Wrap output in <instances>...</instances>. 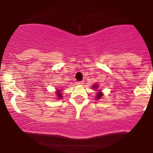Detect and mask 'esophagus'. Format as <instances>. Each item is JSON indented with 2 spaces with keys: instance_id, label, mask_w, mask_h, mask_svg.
<instances>
[{
  "instance_id": "34e87169",
  "label": "esophagus",
  "mask_w": 153,
  "mask_h": 153,
  "mask_svg": "<svg viewBox=\"0 0 153 153\" xmlns=\"http://www.w3.org/2000/svg\"><path fill=\"white\" fill-rule=\"evenodd\" d=\"M77 83H78V85H83V81H78Z\"/></svg>"
}]
</instances>
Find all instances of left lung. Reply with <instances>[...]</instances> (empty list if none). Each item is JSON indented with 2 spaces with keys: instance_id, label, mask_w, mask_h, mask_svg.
<instances>
[{
  "instance_id": "obj_1",
  "label": "left lung",
  "mask_w": 153,
  "mask_h": 153,
  "mask_svg": "<svg viewBox=\"0 0 153 153\" xmlns=\"http://www.w3.org/2000/svg\"><path fill=\"white\" fill-rule=\"evenodd\" d=\"M97 84H94V86H93V87H94V89H97ZM102 94L101 92H98V94H97V99H100L101 98V97H102Z\"/></svg>"
}]
</instances>
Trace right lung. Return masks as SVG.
<instances>
[{
    "instance_id": "obj_1",
    "label": "right lung",
    "mask_w": 153,
    "mask_h": 153,
    "mask_svg": "<svg viewBox=\"0 0 153 153\" xmlns=\"http://www.w3.org/2000/svg\"><path fill=\"white\" fill-rule=\"evenodd\" d=\"M56 94H57V97L59 98H60V99L62 97V95H61V94H62V93L60 92V91H58L57 92H56Z\"/></svg>"
}]
</instances>
